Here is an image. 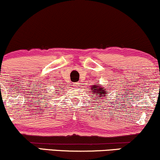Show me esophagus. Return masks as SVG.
<instances>
[{
	"label": "esophagus",
	"instance_id": "esophagus-1",
	"mask_svg": "<svg viewBox=\"0 0 160 160\" xmlns=\"http://www.w3.org/2000/svg\"><path fill=\"white\" fill-rule=\"evenodd\" d=\"M74 86H76V87H78V86H80V83H79V82H74Z\"/></svg>",
	"mask_w": 160,
	"mask_h": 160
}]
</instances>
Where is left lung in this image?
Returning a JSON list of instances; mask_svg holds the SVG:
<instances>
[{"mask_svg":"<svg viewBox=\"0 0 160 160\" xmlns=\"http://www.w3.org/2000/svg\"><path fill=\"white\" fill-rule=\"evenodd\" d=\"M90 90L92 91L91 92L94 93L95 95H96V98H98L100 99H102L103 98H107L108 91L105 90V88L102 87L100 85L98 86L92 85V89H90ZM96 100H98V99H96ZM97 102H98V101H97ZM101 103H102V102H101Z\"/></svg>","mask_w":160,"mask_h":160,"instance_id":"1","label":"left lung"}]
</instances>
